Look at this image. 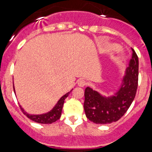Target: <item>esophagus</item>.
I'll return each mask as SVG.
<instances>
[{
  "mask_svg": "<svg viewBox=\"0 0 152 152\" xmlns=\"http://www.w3.org/2000/svg\"><path fill=\"white\" fill-rule=\"evenodd\" d=\"M77 82H78V85H79L80 87H83V86H85L86 85V82L83 79H79Z\"/></svg>",
  "mask_w": 152,
  "mask_h": 152,
  "instance_id": "esophagus-1",
  "label": "esophagus"
}]
</instances>
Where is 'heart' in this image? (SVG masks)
<instances>
[{
	"instance_id": "heart-1",
	"label": "heart",
	"mask_w": 152,
	"mask_h": 152,
	"mask_svg": "<svg viewBox=\"0 0 152 152\" xmlns=\"http://www.w3.org/2000/svg\"><path fill=\"white\" fill-rule=\"evenodd\" d=\"M117 48V46L116 45H114V44H110V45H107L106 47L104 48V50L108 51V50H114V49H116Z\"/></svg>"
}]
</instances>
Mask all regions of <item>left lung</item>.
I'll use <instances>...</instances> for the list:
<instances>
[{
    "mask_svg": "<svg viewBox=\"0 0 152 152\" xmlns=\"http://www.w3.org/2000/svg\"><path fill=\"white\" fill-rule=\"evenodd\" d=\"M132 50V57L129 66L113 95L106 97L90 87L85 89V113L91 122L97 124L116 122L124 115L133 102L138 86L139 59L135 50Z\"/></svg>",
    "mask_w": 152,
    "mask_h": 152,
    "instance_id": "obj_1",
    "label": "left lung"
}]
</instances>
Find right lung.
<instances>
[{
    "instance_id": "right-lung-1",
    "label": "right lung",
    "mask_w": 152,
    "mask_h": 152,
    "mask_svg": "<svg viewBox=\"0 0 152 152\" xmlns=\"http://www.w3.org/2000/svg\"><path fill=\"white\" fill-rule=\"evenodd\" d=\"M13 90H14L15 92L14 86H13ZM72 90H70L69 92H67L66 94L63 95V96L60 98L59 101L57 102V103L56 104L55 106L53 107L52 110H50V111L48 112V113H42V114H29V113H26V112L24 110V109L20 105V109H21L22 111L23 112V113H24L25 115H26V117H28V118H29L30 120H33L35 122L43 124H52V123L57 121V120H59L60 117H61L63 106H64V100L66 99V98L69 95V94L72 91Z\"/></svg>"
}]
</instances>
